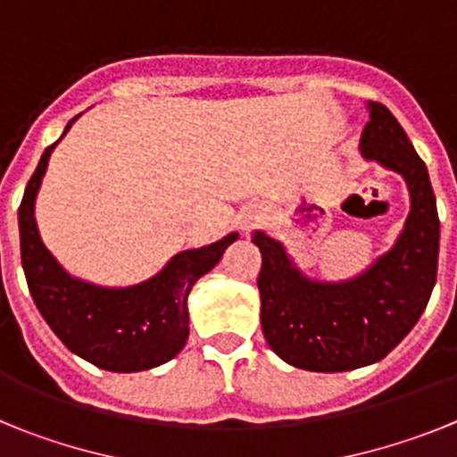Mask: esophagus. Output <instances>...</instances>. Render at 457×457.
Masks as SVG:
<instances>
[{
    "mask_svg": "<svg viewBox=\"0 0 457 457\" xmlns=\"http://www.w3.org/2000/svg\"><path fill=\"white\" fill-rule=\"evenodd\" d=\"M256 220H258V210L256 208L247 210V212H242V217H240L242 228H247V226H252Z\"/></svg>",
    "mask_w": 457,
    "mask_h": 457,
    "instance_id": "obj_1",
    "label": "esophagus"
}]
</instances>
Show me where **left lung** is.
Returning a JSON list of instances; mask_svg holds the SVG:
<instances>
[{
	"label": "left lung",
	"mask_w": 457,
	"mask_h": 457,
	"mask_svg": "<svg viewBox=\"0 0 457 457\" xmlns=\"http://www.w3.org/2000/svg\"><path fill=\"white\" fill-rule=\"evenodd\" d=\"M361 155L401 173L411 210L394 247L366 272L341 284L304 277L284 245L253 233L261 327L270 348L295 369L341 373L385 359L426 311L437 281L439 217L428 169L403 125L382 103H369Z\"/></svg>",
	"instance_id": "8db88e82"
}]
</instances>
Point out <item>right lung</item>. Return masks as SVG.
I'll use <instances>...</instances> for the list:
<instances>
[{
    "label": "right lung",
    "instance_id": "add662e5",
    "mask_svg": "<svg viewBox=\"0 0 457 457\" xmlns=\"http://www.w3.org/2000/svg\"><path fill=\"white\" fill-rule=\"evenodd\" d=\"M75 120L78 116L68 120L63 135ZM59 141L40 157L18 210L20 253L36 309L71 353L98 369L137 373L167 364L189 337V290L220 263L237 233L208 247L176 253L162 272L128 288H103L71 277L43 245L34 217L36 194Z\"/></svg>",
    "mask_w": 457,
    "mask_h": 457
}]
</instances>
